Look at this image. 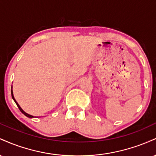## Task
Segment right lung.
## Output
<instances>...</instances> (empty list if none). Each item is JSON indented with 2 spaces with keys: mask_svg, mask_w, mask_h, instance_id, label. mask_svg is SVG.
Instances as JSON below:
<instances>
[{
  "mask_svg": "<svg viewBox=\"0 0 156 156\" xmlns=\"http://www.w3.org/2000/svg\"><path fill=\"white\" fill-rule=\"evenodd\" d=\"M12 99H13V100H14V101H15V103H16V104H17V107H18V108H19V109H20V112H22V113H23V114H24V115H25V116H26V117H29V118H34V116H32V115H30V114H27V113H26V112H24V111H23V109H22V108H21V107H20V105L18 104V103H17V101H16V100L15 99V97H14V94H13V91H12Z\"/></svg>",
  "mask_w": 156,
  "mask_h": 156,
  "instance_id": "1",
  "label": "right lung"
}]
</instances>
